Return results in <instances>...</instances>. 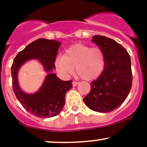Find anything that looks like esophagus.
Listing matches in <instances>:
<instances>
[{
  "instance_id": "34e87169",
  "label": "esophagus",
  "mask_w": 147,
  "mask_h": 147,
  "mask_svg": "<svg viewBox=\"0 0 147 147\" xmlns=\"http://www.w3.org/2000/svg\"><path fill=\"white\" fill-rule=\"evenodd\" d=\"M77 84H78V82H75V81H73V82H72V86H76Z\"/></svg>"
}]
</instances>
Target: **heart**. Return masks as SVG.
<instances>
[{
	"label": "heart",
	"instance_id": "heart-1",
	"mask_svg": "<svg viewBox=\"0 0 147 147\" xmlns=\"http://www.w3.org/2000/svg\"><path fill=\"white\" fill-rule=\"evenodd\" d=\"M105 62V55L100 48L76 44L67 49L63 56L57 57L55 65L64 77L72 75L76 67V72L82 79L90 81L101 75Z\"/></svg>",
	"mask_w": 147,
	"mask_h": 147
}]
</instances>
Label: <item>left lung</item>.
<instances>
[{"mask_svg":"<svg viewBox=\"0 0 147 147\" xmlns=\"http://www.w3.org/2000/svg\"><path fill=\"white\" fill-rule=\"evenodd\" d=\"M92 41L105 55V66L101 75L91 82L90 91L84 102L91 110L109 113L119 107L129 95L132 86L131 57L115 40L95 35Z\"/></svg>","mask_w":147,"mask_h":147,"instance_id":"obj_1","label":"left lung"}]
</instances>
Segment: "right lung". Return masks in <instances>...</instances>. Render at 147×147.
I'll list each match as a JSON object with an SVG mask.
<instances>
[{"instance_id": "1", "label": "right lung", "mask_w": 147, "mask_h": 147, "mask_svg": "<svg viewBox=\"0 0 147 147\" xmlns=\"http://www.w3.org/2000/svg\"><path fill=\"white\" fill-rule=\"evenodd\" d=\"M60 42L46 38H38L30 43L15 57L11 67L12 88L16 98L30 113L38 117L56 116L65 104V96L72 88V81H62L51 71L55 69L56 59ZM37 58L49 72L43 85L36 94L23 93L18 86L17 72L25 61Z\"/></svg>"}]
</instances>
